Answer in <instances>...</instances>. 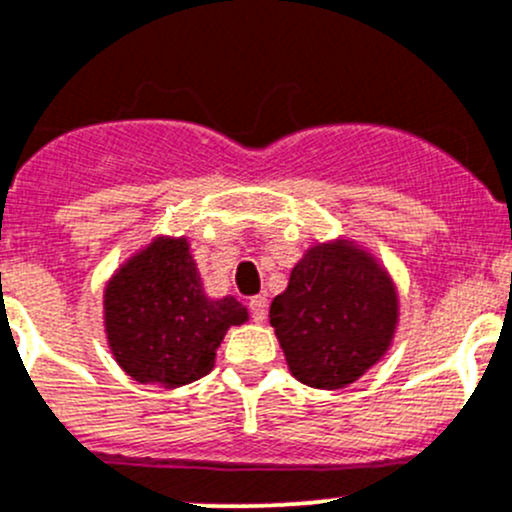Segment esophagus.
Returning a JSON list of instances; mask_svg holds the SVG:
<instances>
[{"label":"esophagus","instance_id":"esophagus-1","mask_svg":"<svg viewBox=\"0 0 512 512\" xmlns=\"http://www.w3.org/2000/svg\"><path fill=\"white\" fill-rule=\"evenodd\" d=\"M247 306H250V314L257 324H262V321L267 319V299L265 297H252Z\"/></svg>","mask_w":512,"mask_h":512}]
</instances>
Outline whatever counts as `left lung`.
Returning a JSON list of instances; mask_svg holds the SVG:
<instances>
[{
    "mask_svg": "<svg viewBox=\"0 0 512 512\" xmlns=\"http://www.w3.org/2000/svg\"><path fill=\"white\" fill-rule=\"evenodd\" d=\"M400 304L390 274L351 240L316 242L270 306V324L299 383L341 390L387 353Z\"/></svg>",
    "mask_w": 512,
    "mask_h": 512,
    "instance_id": "8db88e82",
    "label": "left lung"
}]
</instances>
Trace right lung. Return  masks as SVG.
Segmentation results:
<instances>
[{
	"instance_id": "1",
	"label": "right lung",
	"mask_w": 512,
	"mask_h": 512,
	"mask_svg": "<svg viewBox=\"0 0 512 512\" xmlns=\"http://www.w3.org/2000/svg\"><path fill=\"white\" fill-rule=\"evenodd\" d=\"M245 321L238 299L203 292L186 238H154L105 287L110 351L142 385L174 390L208 375L228 328Z\"/></svg>"
}]
</instances>
